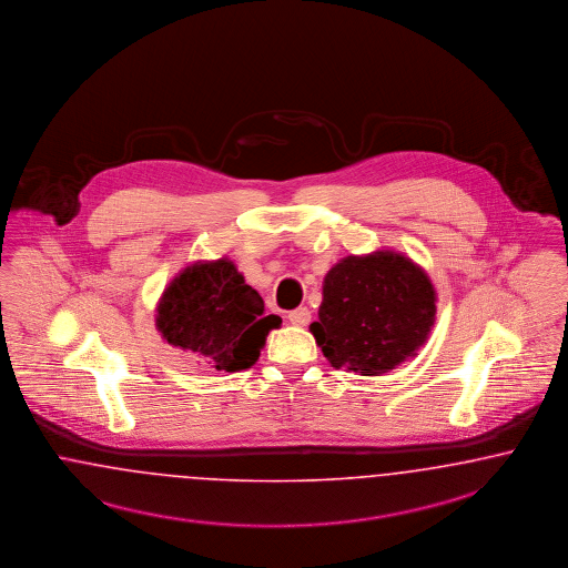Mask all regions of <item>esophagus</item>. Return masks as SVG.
<instances>
[{
  "instance_id": "obj_1",
  "label": "esophagus",
  "mask_w": 568,
  "mask_h": 568,
  "mask_svg": "<svg viewBox=\"0 0 568 568\" xmlns=\"http://www.w3.org/2000/svg\"><path fill=\"white\" fill-rule=\"evenodd\" d=\"M287 318H290V323L295 325V327H304V325H308V321H311V311H308L306 306H300V308L292 311V313L287 315Z\"/></svg>"
}]
</instances>
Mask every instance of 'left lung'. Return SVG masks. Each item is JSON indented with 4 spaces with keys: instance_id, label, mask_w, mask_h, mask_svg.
<instances>
[{
    "instance_id": "8db88e82",
    "label": "left lung",
    "mask_w": 568,
    "mask_h": 568,
    "mask_svg": "<svg viewBox=\"0 0 568 568\" xmlns=\"http://www.w3.org/2000/svg\"><path fill=\"white\" fill-rule=\"evenodd\" d=\"M437 294L408 255L378 250L346 255L323 278L318 321L311 323L332 367L381 376L429 341Z\"/></svg>"
}]
</instances>
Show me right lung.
Segmentation results:
<instances>
[{"instance_id":"right-lung-1","label":"right lung","mask_w":568,"mask_h":568,"mask_svg":"<svg viewBox=\"0 0 568 568\" xmlns=\"http://www.w3.org/2000/svg\"><path fill=\"white\" fill-rule=\"evenodd\" d=\"M278 327L281 317L264 313L262 295L226 255L185 266L156 302L162 341L230 374L255 364Z\"/></svg>"}]
</instances>
